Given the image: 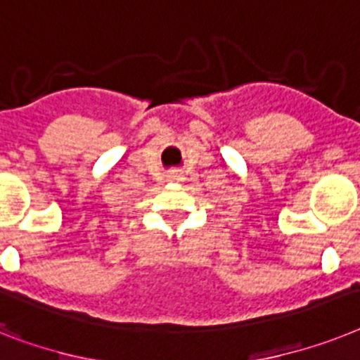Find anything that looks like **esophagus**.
<instances>
[{"mask_svg":"<svg viewBox=\"0 0 360 360\" xmlns=\"http://www.w3.org/2000/svg\"><path fill=\"white\" fill-rule=\"evenodd\" d=\"M167 180L169 182L180 184V182H184V174L180 173V171H171V173L167 174Z\"/></svg>","mask_w":360,"mask_h":360,"instance_id":"34e87169","label":"esophagus"}]
</instances>
